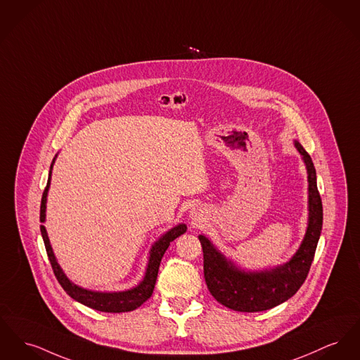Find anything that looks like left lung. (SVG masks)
I'll return each instance as SVG.
<instances>
[{
  "instance_id": "8db88e82",
  "label": "left lung",
  "mask_w": 360,
  "mask_h": 360,
  "mask_svg": "<svg viewBox=\"0 0 360 360\" xmlns=\"http://www.w3.org/2000/svg\"><path fill=\"white\" fill-rule=\"evenodd\" d=\"M295 147L307 169L309 224L300 248L288 262L274 269L245 272L220 253L207 236H198L204 253L207 287L219 303L235 311L269 310L295 295L309 275L322 230V201L313 160L297 141Z\"/></svg>"
}]
</instances>
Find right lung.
<instances>
[{
  "mask_svg": "<svg viewBox=\"0 0 360 360\" xmlns=\"http://www.w3.org/2000/svg\"><path fill=\"white\" fill-rule=\"evenodd\" d=\"M54 160H56V158L53 159V163L50 166L47 185H46V189L43 191L42 204H41V221L42 223L46 220V201H47V191H49V186H50L51 169H53ZM41 233H42L44 248H46V252H47V257L50 259L53 272H54L58 283L61 284V287L64 288L65 292L68 295L73 297L75 300L83 303L85 306L94 309V310H98V311L125 313V311L136 310L137 307H140L147 299L150 297L152 292H153V288H155L156 278H158V272H159V265H160L162 257L169 249V242L176 239L179 235L186 233V226L185 224H178L176 227L171 229L165 235H162V238H159V240H156L153 243V246L149 252L148 265H147V271H146L143 281L137 287H134L131 290H127V291H121V292L89 291V290H84V288L73 284L65 276L61 266L58 265V262L54 257L44 226H41Z\"/></svg>",
  "mask_w": 360,
  "mask_h": 360,
  "instance_id": "obj_1",
  "label": "right lung"
}]
</instances>
